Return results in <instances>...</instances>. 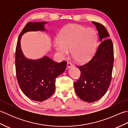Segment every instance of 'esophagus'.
Instances as JSON below:
<instances>
[{
	"instance_id": "1",
	"label": "esophagus",
	"mask_w": 128,
	"mask_h": 128,
	"mask_svg": "<svg viewBox=\"0 0 128 128\" xmlns=\"http://www.w3.org/2000/svg\"><path fill=\"white\" fill-rule=\"evenodd\" d=\"M73 66H72V64L71 63V62H68V63H67V67L68 68H71V67H72Z\"/></svg>"
}]
</instances>
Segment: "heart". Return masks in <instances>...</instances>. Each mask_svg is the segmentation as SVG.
I'll use <instances>...</instances> for the list:
<instances>
[{
    "instance_id": "obj_1",
    "label": "heart",
    "mask_w": 128,
    "mask_h": 128,
    "mask_svg": "<svg viewBox=\"0 0 128 128\" xmlns=\"http://www.w3.org/2000/svg\"><path fill=\"white\" fill-rule=\"evenodd\" d=\"M97 40V34L94 29L70 24L60 32L59 40L54 46L61 58H66L70 51L76 62H85L94 55Z\"/></svg>"
}]
</instances>
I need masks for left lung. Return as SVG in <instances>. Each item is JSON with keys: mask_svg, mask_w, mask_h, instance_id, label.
Segmentation results:
<instances>
[{"mask_svg": "<svg viewBox=\"0 0 128 128\" xmlns=\"http://www.w3.org/2000/svg\"><path fill=\"white\" fill-rule=\"evenodd\" d=\"M100 42L93 58L88 63L77 66L81 75L74 86L76 94L87 102L99 100L107 91L112 79L114 54L112 40L105 27L94 21Z\"/></svg>", "mask_w": 128, "mask_h": 128, "instance_id": "8db88e82", "label": "left lung"}]
</instances>
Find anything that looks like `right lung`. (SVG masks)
Wrapping results in <instances>:
<instances>
[{
    "mask_svg": "<svg viewBox=\"0 0 128 128\" xmlns=\"http://www.w3.org/2000/svg\"><path fill=\"white\" fill-rule=\"evenodd\" d=\"M47 22H28L18 38L15 52L16 78L23 93L36 101H43L50 98L55 91L56 78L66 70L67 62H54L44 56L33 60L27 58L21 48L22 35L29 31H46Z\"/></svg>",
    "mask_w": 128,
    "mask_h": 128,
    "instance_id": "add662e5",
    "label": "right lung"
}]
</instances>
